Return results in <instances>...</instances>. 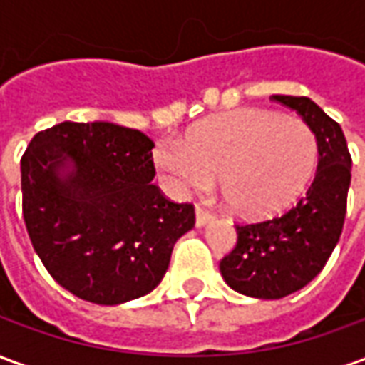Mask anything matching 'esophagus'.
Returning a JSON list of instances; mask_svg holds the SVG:
<instances>
[{
    "label": "esophagus",
    "mask_w": 365,
    "mask_h": 365,
    "mask_svg": "<svg viewBox=\"0 0 365 365\" xmlns=\"http://www.w3.org/2000/svg\"><path fill=\"white\" fill-rule=\"evenodd\" d=\"M213 219V215L209 213L207 209H203V207H195V225L197 227H203V225H207V222Z\"/></svg>",
    "instance_id": "obj_1"
}]
</instances>
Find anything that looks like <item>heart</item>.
Returning a JSON list of instances; mask_svg holds the SVG:
<instances>
[{
	"instance_id": "b5f03b06",
	"label": "heart",
	"mask_w": 365,
	"mask_h": 365,
	"mask_svg": "<svg viewBox=\"0 0 365 365\" xmlns=\"http://www.w3.org/2000/svg\"><path fill=\"white\" fill-rule=\"evenodd\" d=\"M154 164L180 191H205L213 178L230 211L268 217L305 190L317 164V136L305 120L269 109L221 113L162 143Z\"/></svg>"
}]
</instances>
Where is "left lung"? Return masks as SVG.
<instances>
[{"label": "left lung", "mask_w": 365, "mask_h": 365, "mask_svg": "<svg viewBox=\"0 0 365 365\" xmlns=\"http://www.w3.org/2000/svg\"><path fill=\"white\" fill-rule=\"evenodd\" d=\"M313 128L319 164L311 185L283 213L237 222V246L219 264L225 282L242 295L282 299L319 274L342 235L352 156L344 133L309 97L272 96Z\"/></svg>", "instance_id": "8db88e82"}]
</instances>
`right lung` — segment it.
<instances>
[{
    "instance_id": "1",
    "label": "right lung",
    "mask_w": 365,
    "mask_h": 365,
    "mask_svg": "<svg viewBox=\"0 0 365 365\" xmlns=\"http://www.w3.org/2000/svg\"><path fill=\"white\" fill-rule=\"evenodd\" d=\"M152 148L140 130L103 120H64L31 138L23 219L44 268L76 297L119 305L150 293L193 229V205L152 183Z\"/></svg>"
}]
</instances>
